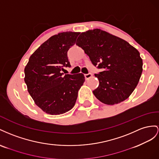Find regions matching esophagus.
<instances>
[{"label": "esophagus", "instance_id": "esophagus-1", "mask_svg": "<svg viewBox=\"0 0 159 159\" xmlns=\"http://www.w3.org/2000/svg\"><path fill=\"white\" fill-rule=\"evenodd\" d=\"M92 77V74L91 73H89V74H86L84 75V78L86 80H89Z\"/></svg>", "mask_w": 159, "mask_h": 159}]
</instances>
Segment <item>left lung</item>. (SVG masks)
Returning <instances> with one entry per match:
<instances>
[{
    "label": "left lung",
    "instance_id": "1",
    "mask_svg": "<svg viewBox=\"0 0 159 159\" xmlns=\"http://www.w3.org/2000/svg\"><path fill=\"white\" fill-rule=\"evenodd\" d=\"M76 44L102 71L95 74L98 87L93 93L108 105L127 99L134 91L143 72L140 53L126 40L99 29L83 32Z\"/></svg>",
    "mask_w": 159,
    "mask_h": 159
}]
</instances>
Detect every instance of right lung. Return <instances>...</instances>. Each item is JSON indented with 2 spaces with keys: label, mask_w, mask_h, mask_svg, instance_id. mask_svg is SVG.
<instances>
[{
  "label": "right lung",
  "mask_w": 159,
  "mask_h": 159,
  "mask_svg": "<svg viewBox=\"0 0 159 159\" xmlns=\"http://www.w3.org/2000/svg\"><path fill=\"white\" fill-rule=\"evenodd\" d=\"M80 33L62 32L50 37L30 57L25 68V82L34 103L42 111L58 115L72 109L84 82L82 73L65 75L70 66L67 51Z\"/></svg>",
  "instance_id": "obj_1"
}]
</instances>
